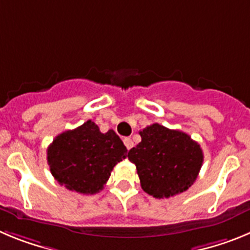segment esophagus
I'll return each mask as SVG.
<instances>
[{"label": "esophagus", "instance_id": "1", "mask_svg": "<svg viewBox=\"0 0 250 250\" xmlns=\"http://www.w3.org/2000/svg\"><path fill=\"white\" fill-rule=\"evenodd\" d=\"M124 144H125V146H126L127 150H130L132 146H134V143H132V140L130 138L124 139Z\"/></svg>", "mask_w": 250, "mask_h": 250}]
</instances>
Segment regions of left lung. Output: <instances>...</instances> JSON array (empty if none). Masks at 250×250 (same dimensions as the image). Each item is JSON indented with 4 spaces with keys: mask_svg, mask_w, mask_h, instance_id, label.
I'll return each instance as SVG.
<instances>
[{
    "mask_svg": "<svg viewBox=\"0 0 250 250\" xmlns=\"http://www.w3.org/2000/svg\"><path fill=\"white\" fill-rule=\"evenodd\" d=\"M127 158L138 170L143 190L154 198H170L188 190L198 178L204 155L200 145L179 130L152 124Z\"/></svg>",
    "mask_w": 250,
    "mask_h": 250,
    "instance_id": "obj_1",
    "label": "left lung"
}]
</instances>
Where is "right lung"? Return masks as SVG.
Returning a JSON list of instances; mask_svg holds the SVG:
<instances>
[{
  "instance_id": "1",
  "label": "right lung",
  "mask_w": 250,
  "mask_h": 250,
  "mask_svg": "<svg viewBox=\"0 0 250 250\" xmlns=\"http://www.w3.org/2000/svg\"><path fill=\"white\" fill-rule=\"evenodd\" d=\"M127 149L114 130L103 134L94 121L63 131L47 149L51 174L59 184L81 194L103 190Z\"/></svg>"
}]
</instances>
